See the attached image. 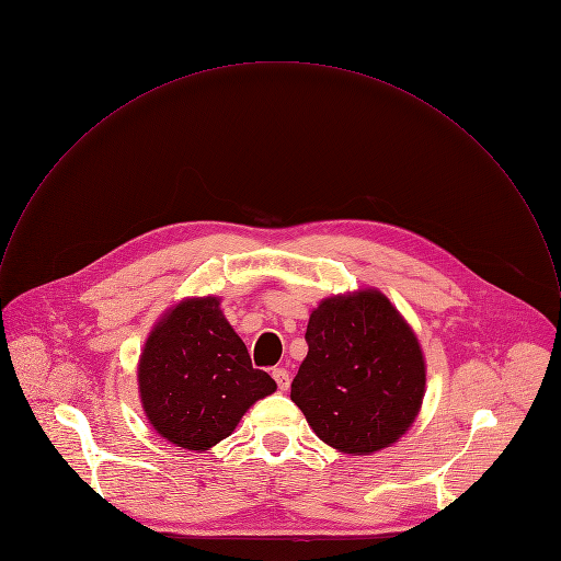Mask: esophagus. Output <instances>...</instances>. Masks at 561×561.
Returning a JSON list of instances; mask_svg holds the SVG:
<instances>
[{
  "label": "esophagus",
  "mask_w": 561,
  "mask_h": 561,
  "mask_svg": "<svg viewBox=\"0 0 561 561\" xmlns=\"http://www.w3.org/2000/svg\"><path fill=\"white\" fill-rule=\"evenodd\" d=\"M272 376H274V380H276V385H278V389L280 391H287L289 389V373L285 370V368H276L274 373H272Z\"/></svg>",
  "instance_id": "34e87169"
}]
</instances>
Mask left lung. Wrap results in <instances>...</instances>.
Listing matches in <instances>:
<instances>
[{
  "instance_id": "obj_1",
  "label": "left lung",
  "mask_w": 561,
  "mask_h": 561,
  "mask_svg": "<svg viewBox=\"0 0 561 561\" xmlns=\"http://www.w3.org/2000/svg\"><path fill=\"white\" fill-rule=\"evenodd\" d=\"M305 337L309 353L291 400L316 435L346 455L396 444L420 413L426 362L389 298L374 287L329 296L311 311Z\"/></svg>"
}]
</instances>
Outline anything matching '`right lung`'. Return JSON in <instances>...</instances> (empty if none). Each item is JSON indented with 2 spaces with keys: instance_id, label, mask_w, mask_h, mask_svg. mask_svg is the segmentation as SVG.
<instances>
[{
  "instance_id": "add662e5",
  "label": "right lung",
  "mask_w": 561,
  "mask_h": 561,
  "mask_svg": "<svg viewBox=\"0 0 561 561\" xmlns=\"http://www.w3.org/2000/svg\"><path fill=\"white\" fill-rule=\"evenodd\" d=\"M217 296L185 298L150 331L137 368L141 407L152 428L174 446L208 450L243 413L276 391L254 370Z\"/></svg>"
}]
</instances>
